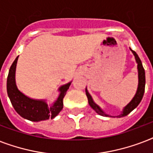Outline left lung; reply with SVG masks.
I'll use <instances>...</instances> for the list:
<instances>
[{
  "instance_id": "8db88e82",
  "label": "left lung",
  "mask_w": 153,
  "mask_h": 153,
  "mask_svg": "<svg viewBox=\"0 0 153 153\" xmlns=\"http://www.w3.org/2000/svg\"><path fill=\"white\" fill-rule=\"evenodd\" d=\"M131 50V51L133 52L134 57H135L136 62L137 63V71H138V86L137 90V92H136V94L134 95V97L133 98V99L130 101V102L128 103L127 105L124 107L123 110L121 111V113L117 116H111V115H109V114H105L102 109H101L99 105L96 104L95 102H94L93 98L91 97V95L89 94L87 89L86 88V97L88 98V102L89 105H91V107L94 110V111L97 113L98 114L101 115V116L104 117H125L126 115H128L130 112H132L133 109H135L136 107L138 105L140 104V101L142 99L143 95H144V93H145V69L142 66V62L140 61V58L137 55V54L134 51H133L132 49L129 48Z\"/></svg>"
}]
</instances>
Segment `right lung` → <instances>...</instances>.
I'll return each mask as SVG.
<instances>
[{
  "mask_svg": "<svg viewBox=\"0 0 153 153\" xmlns=\"http://www.w3.org/2000/svg\"><path fill=\"white\" fill-rule=\"evenodd\" d=\"M18 57L16 58L11 66L7 79V93L13 108L22 117L32 121H44L55 117L63 107L62 100L71 82L59 88V95L52 105H48L46 100L29 98L20 92L16 84V68Z\"/></svg>",
  "mask_w": 153,
  "mask_h": 153,
  "instance_id": "1",
  "label": "right lung"
}]
</instances>
